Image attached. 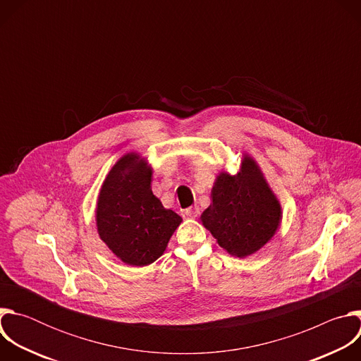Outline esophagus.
Wrapping results in <instances>:
<instances>
[{"mask_svg": "<svg viewBox=\"0 0 361 361\" xmlns=\"http://www.w3.org/2000/svg\"><path fill=\"white\" fill-rule=\"evenodd\" d=\"M185 214L190 217V219H197L200 216V209L197 207V205H194V207H190Z\"/></svg>", "mask_w": 361, "mask_h": 361, "instance_id": "34e87169", "label": "esophagus"}]
</instances>
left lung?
Here are the masks:
<instances>
[{"instance_id":"1","label":"left lung","mask_w":361,"mask_h":361,"mask_svg":"<svg viewBox=\"0 0 361 361\" xmlns=\"http://www.w3.org/2000/svg\"><path fill=\"white\" fill-rule=\"evenodd\" d=\"M201 223L228 254L244 259L264 247L277 233L281 205L259 164L244 154L240 171H221L212 190V204Z\"/></svg>"}]
</instances>
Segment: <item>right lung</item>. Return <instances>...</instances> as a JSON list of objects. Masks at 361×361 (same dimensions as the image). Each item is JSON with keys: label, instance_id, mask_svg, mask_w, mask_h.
Here are the masks:
<instances>
[{"label": "right lung", "instance_id": "add662e5", "mask_svg": "<svg viewBox=\"0 0 361 361\" xmlns=\"http://www.w3.org/2000/svg\"><path fill=\"white\" fill-rule=\"evenodd\" d=\"M151 166L138 152L123 156L101 185L95 221L99 238L123 263L156 262L183 219L151 191Z\"/></svg>", "mask_w": 361, "mask_h": 361}]
</instances>
